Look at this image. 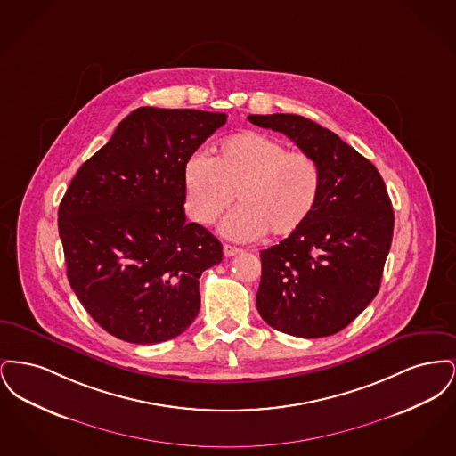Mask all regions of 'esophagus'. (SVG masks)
Wrapping results in <instances>:
<instances>
[{"label":"esophagus","instance_id":"1","mask_svg":"<svg viewBox=\"0 0 456 456\" xmlns=\"http://www.w3.org/2000/svg\"><path fill=\"white\" fill-rule=\"evenodd\" d=\"M242 249L236 248V246H231V244H224V256L225 258H231V256H236Z\"/></svg>","mask_w":456,"mask_h":456}]
</instances>
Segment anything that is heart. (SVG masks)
<instances>
[{"instance_id": "b5f03b06", "label": "heart", "mask_w": 456, "mask_h": 456, "mask_svg": "<svg viewBox=\"0 0 456 456\" xmlns=\"http://www.w3.org/2000/svg\"><path fill=\"white\" fill-rule=\"evenodd\" d=\"M188 210L210 225L239 207L220 225L225 238L255 240L268 232L287 238L313 216L322 195L318 162L265 133L244 131L224 138L216 157L195 153L184 166Z\"/></svg>"}]
</instances>
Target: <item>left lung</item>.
Returning a JSON list of instances; mask_svg holds the SVG:
<instances>
[{
    "instance_id": "1",
    "label": "left lung",
    "mask_w": 456,
    "mask_h": 456,
    "mask_svg": "<svg viewBox=\"0 0 456 456\" xmlns=\"http://www.w3.org/2000/svg\"><path fill=\"white\" fill-rule=\"evenodd\" d=\"M248 119L287 134L322 171V195L303 227L263 249L256 307L279 331L320 338L344 330L376 297L393 238L378 169L338 134L297 114Z\"/></svg>"
}]
</instances>
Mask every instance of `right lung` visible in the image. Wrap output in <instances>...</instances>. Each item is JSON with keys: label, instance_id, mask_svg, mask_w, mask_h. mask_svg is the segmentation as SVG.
<instances>
[{"label": "right lung", "instance_id": "right-lung-1", "mask_svg": "<svg viewBox=\"0 0 456 456\" xmlns=\"http://www.w3.org/2000/svg\"><path fill=\"white\" fill-rule=\"evenodd\" d=\"M224 112L134 109L71 179L58 210L66 275L108 333L130 344L181 335L200 311V275L222 244L184 216V166Z\"/></svg>", "mask_w": 456, "mask_h": 456}]
</instances>
